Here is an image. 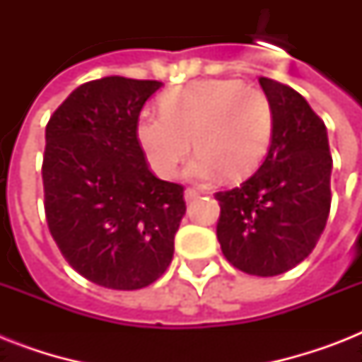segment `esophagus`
<instances>
[{"mask_svg":"<svg viewBox=\"0 0 362 362\" xmlns=\"http://www.w3.org/2000/svg\"><path fill=\"white\" fill-rule=\"evenodd\" d=\"M201 193L197 192V189H193V187H187L186 192H184V199H186L187 203H192V201H195V199L199 197Z\"/></svg>","mask_w":362,"mask_h":362,"instance_id":"34e87169","label":"esophagus"}]
</instances>
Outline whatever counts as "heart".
Here are the masks:
<instances>
[{"instance_id": "b5f03b06", "label": "heart", "mask_w": 362, "mask_h": 362, "mask_svg": "<svg viewBox=\"0 0 362 362\" xmlns=\"http://www.w3.org/2000/svg\"><path fill=\"white\" fill-rule=\"evenodd\" d=\"M272 133L269 98L240 81L173 88L159 98V115L144 112L136 125L142 152L161 178L175 176L189 148L197 150L186 169L192 180L250 175L269 150Z\"/></svg>"}]
</instances>
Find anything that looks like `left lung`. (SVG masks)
<instances>
[{"mask_svg": "<svg viewBox=\"0 0 362 362\" xmlns=\"http://www.w3.org/2000/svg\"><path fill=\"white\" fill-rule=\"evenodd\" d=\"M274 112L263 165L238 187L218 192L216 235L233 267L253 276L284 274L308 257L331 212L327 127L293 88L261 76Z\"/></svg>", "mask_w": 362, "mask_h": 362, "instance_id": "obj_1", "label": "left lung"}]
</instances>
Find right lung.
<instances>
[{
	"label": "right lung",
	"instance_id": "obj_1",
	"mask_svg": "<svg viewBox=\"0 0 362 362\" xmlns=\"http://www.w3.org/2000/svg\"><path fill=\"white\" fill-rule=\"evenodd\" d=\"M158 81L105 76L78 86L47 124L45 214L65 261L109 289H141L173 261L184 187L148 169L136 136Z\"/></svg>",
	"mask_w": 362,
	"mask_h": 362
}]
</instances>
